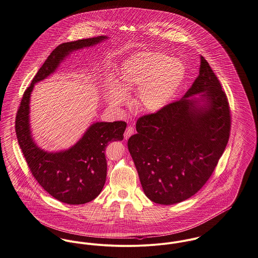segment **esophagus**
Segmentation results:
<instances>
[{
  "mask_svg": "<svg viewBox=\"0 0 258 258\" xmlns=\"http://www.w3.org/2000/svg\"><path fill=\"white\" fill-rule=\"evenodd\" d=\"M135 133V128L133 126H127L124 134H123V138L124 139H128L131 138V136H133Z\"/></svg>",
  "mask_w": 258,
  "mask_h": 258,
  "instance_id": "esophagus-1",
  "label": "esophagus"
}]
</instances>
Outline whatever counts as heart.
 Here are the masks:
<instances>
[{
	"label": "heart",
	"mask_w": 258,
	"mask_h": 258,
	"mask_svg": "<svg viewBox=\"0 0 258 258\" xmlns=\"http://www.w3.org/2000/svg\"><path fill=\"white\" fill-rule=\"evenodd\" d=\"M185 67L178 59L162 52H142L126 59L119 71L120 84L113 78L107 82V99L111 106L120 107L127 92L138 89L137 107L156 113L176 97L185 79Z\"/></svg>",
	"instance_id": "b5f03b06"
}]
</instances>
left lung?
<instances>
[{
  "label": "left lung",
  "mask_w": 258,
  "mask_h": 258,
  "mask_svg": "<svg viewBox=\"0 0 258 258\" xmlns=\"http://www.w3.org/2000/svg\"><path fill=\"white\" fill-rule=\"evenodd\" d=\"M230 127L227 96L201 56L199 77L182 98L139 118L127 140L145 196L164 205L195 196L217 166Z\"/></svg>",
  "instance_id": "left-lung-1"
}]
</instances>
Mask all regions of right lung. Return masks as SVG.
Wrapping results in <instances>:
<instances>
[{
	"instance_id": "add662e5",
	"label": "right lung",
	"mask_w": 258,
	"mask_h": 258,
	"mask_svg": "<svg viewBox=\"0 0 258 258\" xmlns=\"http://www.w3.org/2000/svg\"><path fill=\"white\" fill-rule=\"evenodd\" d=\"M107 39V36H98L59 45L25 90L16 118L18 141L33 177L50 196L67 204H84L99 196L107 176L106 147L109 142L122 140L126 122H93L72 147L46 151L36 144L31 134L30 96L35 83L54 74L71 53Z\"/></svg>"
}]
</instances>
